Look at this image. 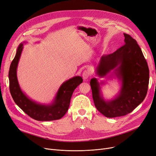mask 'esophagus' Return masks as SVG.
Listing matches in <instances>:
<instances>
[{"label": "esophagus", "mask_w": 156, "mask_h": 156, "mask_svg": "<svg viewBox=\"0 0 156 156\" xmlns=\"http://www.w3.org/2000/svg\"><path fill=\"white\" fill-rule=\"evenodd\" d=\"M90 73L89 70H85L83 73H82V76H83V78L84 80H86L87 79L89 76H90Z\"/></svg>", "instance_id": "34e87169"}]
</instances>
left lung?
Listing matches in <instances>:
<instances>
[{"instance_id": "8db88e82", "label": "left lung", "mask_w": 156, "mask_h": 156, "mask_svg": "<svg viewBox=\"0 0 156 156\" xmlns=\"http://www.w3.org/2000/svg\"><path fill=\"white\" fill-rule=\"evenodd\" d=\"M124 34L125 45L112 54L103 55L96 68L100 77L114 71L122 81V88L114 99L103 98L100 83L92 78L90 85L95 107L107 118L123 116L130 113L145 98L149 83V69L139 45L129 34Z\"/></svg>"}]
</instances>
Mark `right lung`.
<instances>
[{
    "label": "right lung",
    "mask_w": 156,
    "mask_h": 156,
    "mask_svg": "<svg viewBox=\"0 0 156 156\" xmlns=\"http://www.w3.org/2000/svg\"><path fill=\"white\" fill-rule=\"evenodd\" d=\"M22 49L23 44H20L10 65L8 74L10 93L14 101L29 116L35 120L53 121L62 118L68 111L74 89L82 83V78L75 76L63 83L51 104H40L29 98L23 93L17 80L16 69Z\"/></svg>",
    "instance_id": "add662e5"
}]
</instances>
